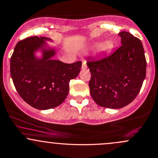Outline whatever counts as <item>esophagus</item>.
I'll return each mask as SVG.
<instances>
[{
  "mask_svg": "<svg viewBox=\"0 0 158 158\" xmlns=\"http://www.w3.org/2000/svg\"><path fill=\"white\" fill-rule=\"evenodd\" d=\"M87 68V62H86L85 60H84V61H83V63H82V69H86Z\"/></svg>",
  "mask_w": 158,
  "mask_h": 158,
  "instance_id": "esophagus-1",
  "label": "esophagus"
}]
</instances>
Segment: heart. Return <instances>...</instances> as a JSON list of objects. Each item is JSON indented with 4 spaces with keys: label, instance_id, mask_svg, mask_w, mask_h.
I'll use <instances>...</instances> for the list:
<instances>
[{
    "label": "heart",
    "instance_id": "1",
    "mask_svg": "<svg viewBox=\"0 0 158 158\" xmlns=\"http://www.w3.org/2000/svg\"><path fill=\"white\" fill-rule=\"evenodd\" d=\"M98 44H99L98 43H94V45H93V46H94V47L97 46V45H98ZM113 47V43H111V42L106 41V42H104L103 43H102L101 45H100V51L102 52H107V51H109V50L111 49Z\"/></svg>",
    "mask_w": 158,
    "mask_h": 158
}]
</instances>
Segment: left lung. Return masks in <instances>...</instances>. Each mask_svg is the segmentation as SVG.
<instances>
[{"instance_id":"obj_1","label":"left lung","mask_w":158,"mask_h":158,"mask_svg":"<svg viewBox=\"0 0 158 158\" xmlns=\"http://www.w3.org/2000/svg\"><path fill=\"white\" fill-rule=\"evenodd\" d=\"M122 45L113 53L98 60H89L90 93L97 105L119 109L133 101L146 76L142 43L128 32L118 33Z\"/></svg>"}]
</instances>
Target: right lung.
<instances>
[{
	"label": "right lung",
	"instance_id": "obj_1",
	"mask_svg": "<svg viewBox=\"0 0 158 158\" xmlns=\"http://www.w3.org/2000/svg\"><path fill=\"white\" fill-rule=\"evenodd\" d=\"M46 37L31 36L17 43L10 58V75L21 98L38 110H48L64 102L69 81L78 75L82 62L66 64L54 60L55 48H47ZM43 52L41 59L35 53Z\"/></svg>",
	"mask_w": 158,
	"mask_h": 158
}]
</instances>
